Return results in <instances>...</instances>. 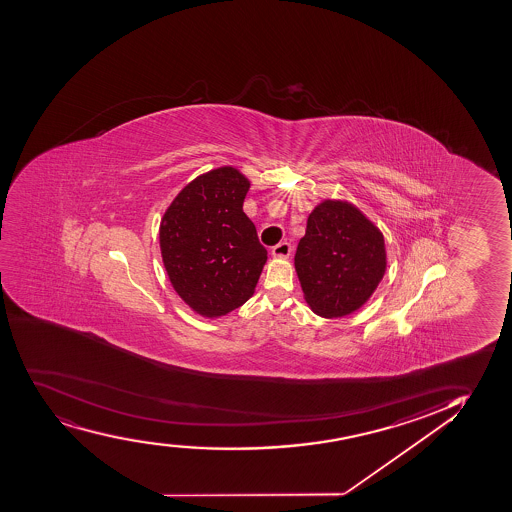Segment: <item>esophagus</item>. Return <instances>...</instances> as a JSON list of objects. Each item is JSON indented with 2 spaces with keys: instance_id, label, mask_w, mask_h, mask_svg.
<instances>
[{
  "instance_id": "esophagus-1",
  "label": "esophagus",
  "mask_w": 512,
  "mask_h": 512,
  "mask_svg": "<svg viewBox=\"0 0 512 512\" xmlns=\"http://www.w3.org/2000/svg\"><path fill=\"white\" fill-rule=\"evenodd\" d=\"M271 254L275 256V258H288L290 254H292V246L288 244V242H280L277 246L271 249Z\"/></svg>"
}]
</instances>
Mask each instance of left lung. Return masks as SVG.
Segmentation results:
<instances>
[{"label":"left lung","instance_id":"obj_1","mask_svg":"<svg viewBox=\"0 0 512 512\" xmlns=\"http://www.w3.org/2000/svg\"><path fill=\"white\" fill-rule=\"evenodd\" d=\"M295 270L312 311L341 318L364 306L386 271L381 230L347 201L326 200L307 218Z\"/></svg>","mask_w":512,"mask_h":512}]
</instances>
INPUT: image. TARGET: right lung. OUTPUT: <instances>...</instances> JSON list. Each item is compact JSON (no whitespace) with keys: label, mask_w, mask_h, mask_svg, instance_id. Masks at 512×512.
Here are the masks:
<instances>
[{"label":"right lung","mask_w":512,"mask_h":512,"mask_svg":"<svg viewBox=\"0 0 512 512\" xmlns=\"http://www.w3.org/2000/svg\"><path fill=\"white\" fill-rule=\"evenodd\" d=\"M247 191L241 172L220 167L191 181L160 222V251L172 287L206 318L241 307L268 258L242 210Z\"/></svg>","instance_id":"add662e5"}]
</instances>
